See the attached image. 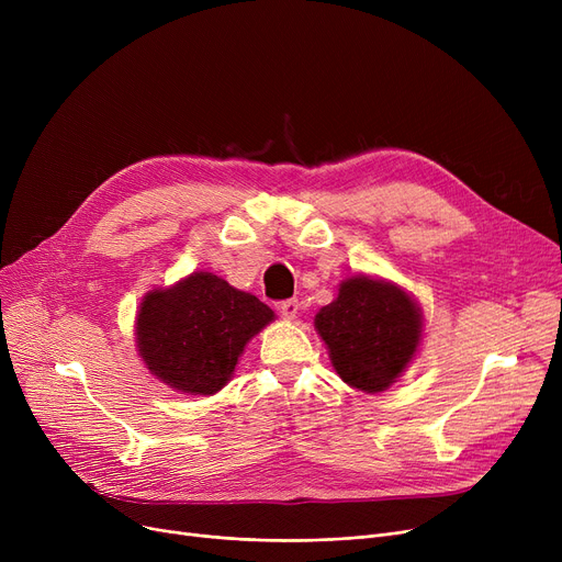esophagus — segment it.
<instances>
[{
	"label": "esophagus",
	"instance_id": "1",
	"mask_svg": "<svg viewBox=\"0 0 562 562\" xmlns=\"http://www.w3.org/2000/svg\"><path fill=\"white\" fill-rule=\"evenodd\" d=\"M280 314H282L286 321L296 318V316L301 314V303H299L296 299H291V301H282V303H280Z\"/></svg>",
	"mask_w": 562,
	"mask_h": 562
}]
</instances>
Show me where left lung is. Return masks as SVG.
I'll list each match as a JSON object with an SVG mask.
<instances>
[{
  "label": "left lung",
  "instance_id": "8db88e82",
  "mask_svg": "<svg viewBox=\"0 0 562 562\" xmlns=\"http://www.w3.org/2000/svg\"><path fill=\"white\" fill-rule=\"evenodd\" d=\"M314 326L346 385L378 394L415 358L424 321L398 284L352 276L341 282L339 296L318 310Z\"/></svg>",
  "mask_w": 562,
  "mask_h": 562
}]
</instances>
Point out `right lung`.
Returning <instances> with one entry per match:
<instances>
[{"mask_svg":"<svg viewBox=\"0 0 562 562\" xmlns=\"http://www.w3.org/2000/svg\"><path fill=\"white\" fill-rule=\"evenodd\" d=\"M273 318V310L252 293L198 271L143 299L138 356L172 390L212 396L225 387L246 344Z\"/></svg>","mask_w":562,"mask_h":562,"instance_id":"1","label":"right lung"}]
</instances>
